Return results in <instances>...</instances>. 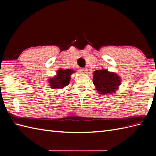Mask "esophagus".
I'll return each instance as SVG.
<instances>
[{
  "mask_svg": "<svg viewBox=\"0 0 156 156\" xmlns=\"http://www.w3.org/2000/svg\"><path fill=\"white\" fill-rule=\"evenodd\" d=\"M80 72L82 73H87V68H82L80 69Z\"/></svg>",
  "mask_w": 156,
  "mask_h": 156,
  "instance_id": "esophagus-1",
  "label": "esophagus"
}]
</instances>
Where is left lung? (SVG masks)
Wrapping results in <instances>:
<instances>
[{
    "label": "left lung",
    "instance_id": "1",
    "mask_svg": "<svg viewBox=\"0 0 156 156\" xmlns=\"http://www.w3.org/2000/svg\"><path fill=\"white\" fill-rule=\"evenodd\" d=\"M93 84L99 94H109L117 91L121 84V78L107 69H98L93 73Z\"/></svg>",
    "mask_w": 156,
    "mask_h": 156
}]
</instances>
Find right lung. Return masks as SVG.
Listing matches in <instances>:
<instances>
[{"label":"right lung","mask_w":156,"mask_h":156,"mask_svg":"<svg viewBox=\"0 0 156 156\" xmlns=\"http://www.w3.org/2000/svg\"><path fill=\"white\" fill-rule=\"evenodd\" d=\"M75 71L73 69H59L57 71V75L49 78L48 82L51 88L59 89L68 86L70 81V76Z\"/></svg>","instance_id":"obj_1"}]
</instances>
